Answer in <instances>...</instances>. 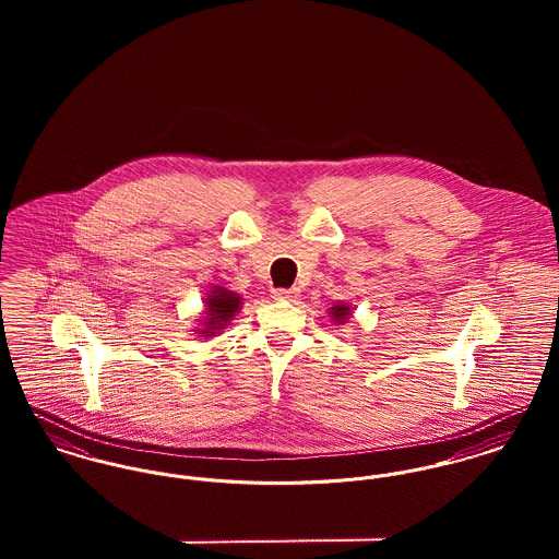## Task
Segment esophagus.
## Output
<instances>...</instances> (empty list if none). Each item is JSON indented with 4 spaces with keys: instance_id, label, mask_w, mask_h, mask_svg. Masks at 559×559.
Here are the masks:
<instances>
[{
    "instance_id": "esophagus-1",
    "label": "esophagus",
    "mask_w": 559,
    "mask_h": 559,
    "mask_svg": "<svg viewBox=\"0 0 559 559\" xmlns=\"http://www.w3.org/2000/svg\"><path fill=\"white\" fill-rule=\"evenodd\" d=\"M299 297L297 288H275L273 290V299L275 301H295Z\"/></svg>"
}]
</instances>
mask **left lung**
Here are the masks:
<instances>
[{
  "instance_id": "obj_1",
  "label": "left lung",
  "mask_w": 559,
  "mask_h": 559,
  "mask_svg": "<svg viewBox=\"0 0 559 559\" xmlns=\"http://www.w3.org/2000/svg\"><path fill=\"white\" fill-rule=\"evenodd\" d=\"M331 314H333V319L337 320V322H344V319L348 317V308L335 306V308H331Z\"/></svg>"
}]
</instances>
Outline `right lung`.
<instances>
[{
	"label": "right lung",
	"instance_id": "1",
	"mask_svg": "<svg viewBox=\"0 0 559 559\" xmlns=\"http://www.w3.org/2000/svg\"><path fill=\"white\" fill-rule=\"evenodd\" d=\"M240 297H237L235 293L226 290V288H215L211 293V297L206 299V308H209V314H206V322L202 329V333H215L219 329L226 326V322L235 317V312L239 310Z\"/></svg>",
	"mask_w": 559,
	"mask_h": 559
}]
</instances>
